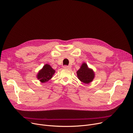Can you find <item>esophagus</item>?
I'll return each instance as SVG.
<instances>
[{"label":"esophagus","mask_w":133,"mask_h":133,"mask_svg":"<svg viewBox=\"0 0 133 133\" xmlns=\"http://www.w3.org/2000/svg\"><path fill=\"white\" fill-rule=\"evenodd\" d=\"M63 68L64 69H71V66L69 65H64L63 66Z\"/></svg>","instance_id":"1"}]
</instances>
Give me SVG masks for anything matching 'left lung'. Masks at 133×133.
Listing matches in <instances>:
<instances>
[{
	"label": "left lung",
	"instance_id": "1",
	"mask_svg": "<svg viewBox=\"0 0 133 133\" xmlns=\"http://www.w3.org/2000/svg\"><path fill=\"white\" fill-rule=\"evenodd\" d=\"M77 73L78 79L84 83H89L95 77V74L92 70L88 68L87 64L85 63L82 64Z\"/></svg>",
	"mask_w": 133,
	"mask_h": 133
}]
</instances>
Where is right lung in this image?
I'll use <instances>...</instances> for the list:
<instances>
[{
  "label": "right lung",
  "instance_id": "right-lung-1",
  "mask_svg": "<svg viewBox=\"0 0 133 133\" xmlns=\"http://www.w3.org/2000/svg\"><path fill=\"white\" fill-rule=\"evenodd\" d=\"M55 72V71L53 70L50 65L46 64L38 72L37 75V79L43 83L46 82L52 78Z\"/></svg>",
  "mask_w": 133,
  "mask_h": 133
}]
</instances>
